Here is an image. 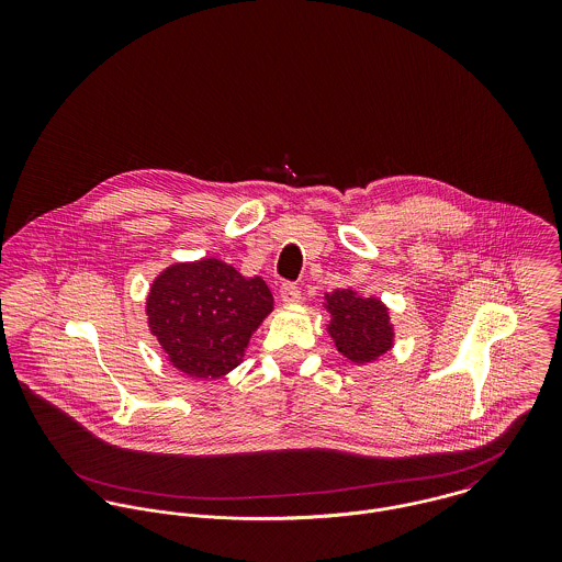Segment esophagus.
Here are the masks:
<instances>
[{
  "instance_id": "esophagus-1",
  "label": "esophagus",
  "mask_w": 562,
  "mask_h": 562,
  "mask_svg": "<svg viewBox=\"0 0 562 562\" xmlns=\"http://www.w3.org/2000/svg\"><path fill=\"white\" fill-rule=\"evenodd\" d=\"M279 294H281V301H283L285 305H296V303L301 301V290H299V285H296V283H290V281H285V283L281 285Z\"/></svg>"
}]
</instances>
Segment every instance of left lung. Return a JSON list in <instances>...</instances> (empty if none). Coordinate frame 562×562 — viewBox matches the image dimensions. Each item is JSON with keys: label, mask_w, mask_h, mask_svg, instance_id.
<instances>
[{"label": "left lung", "mask_w": 562, "mask_h": 562, "mask_svg": "<svg viewBox=\"0 0 562 562\" xmlns=\"http://www.w3.org/2000/svg\"><path fill=\"white\" fill-rule=\"evenodd\" d=\"M324 299L330 314L328 333L346 359L370 363L394 346L390 312L379 299H361L352 290H335Z\"/></svg>", "instance_id": "obj_1"}]
</instances>
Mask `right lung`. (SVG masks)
Instances as JSON below:
<instances>
[{
	"mask_svg": "<svg viewBox=\"0 0 562 562\" xmlns=\"http://www.w3.org/2000/svg\"><path fill=\"white\" fill-rule=\"evenodd\" d=\"M272 312L263 279L221 259L172 263L147 299L149 328L188 376L218 379L238 368L252 330Z\"/></svg>",
	"mask_w": 562,
	"mask_h": 562,
	"instance_id": "right-lung-1",
	"label": "right lung"
}]
</instances>
